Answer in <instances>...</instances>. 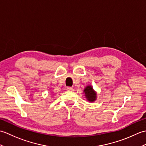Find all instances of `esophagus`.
Returning a JSON list of instances; mask_svg holds the SVG:
<instances>
[{
  "mask_svg": "<svg viewBox=\"0 0 146 146\" xmlns=\"http://www.w3.org/2000/svg\"><path fill=\"white\" fill-rule=\"evenodd\" d=\"M66 90L68 91H73V88L72 87H71V86H68V87L66 88Z\"/></svg>",
  "mask_w": 146,
  "mask_h": 146,
  "instance_id": "1",
  "label": "esophagus"
}]
</instances>
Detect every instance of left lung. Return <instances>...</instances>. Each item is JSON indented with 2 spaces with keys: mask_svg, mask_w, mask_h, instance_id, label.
<instances>
[{
  "mask_svg": "<svg viewBox=\"0 0 146 146\" xmlns=\"http://www.w3.org/2000/svg\"><path fill=\"white\" fill-rule=\"evenodd\" d=\"M84 92L85 94V97L87 98V100L90 102H94L96 99V96L97 94L93 90L92 86H86L85 89L84 90Z\"/></svg>",
  "mask_w": 146,
  "mask_h": 146,
  "instance_id": "1",
  "label": "left lung"
}]
</instances>
